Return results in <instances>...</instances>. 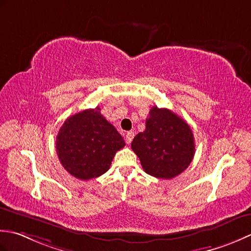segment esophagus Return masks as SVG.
Returning <instances> with one entry per match:
<instances>
[{
  "mask_svg": "<svg viewBox=\"0 0 251 251\" xmlns=\"http://www.w3.org/2000/svg\"><path fill=\"white\" fill-rule=\"evenodd\" d=\"M133 137H134V132H133V131L126 132V144H131Z\"/></svg>",
  "mask_w": 251,
  "mask_h": 251,
  "instance_id": "1",
  "label": "esophagus"
}]
</instances>
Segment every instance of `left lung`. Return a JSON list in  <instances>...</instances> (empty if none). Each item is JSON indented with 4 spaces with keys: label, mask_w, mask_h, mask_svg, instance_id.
<instances>
[{
    "label": "left lung",
    "mask_w": 251,
    "mask_h": 251,
    "mask_svg": "<svg viewBox=\"0 0 251 251\" xmlns=\"http://www.w3.org/2000/svg\"><path fill=\"white\" fill-rule=\"evenodd\" d=\"M144 171L158 178H173L190 166L195 155L194 135L185 121L167 108L154 106L145 131L131 143Z\"/></svg>",
    "instance_id": "1"
}]
</instances>
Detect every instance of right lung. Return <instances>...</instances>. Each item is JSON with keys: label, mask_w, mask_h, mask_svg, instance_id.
Wrapping results in <instances>:
<instances>
[{"label": "right lung", "mask_w": 251, "mask_h": 251, "mask_svg": "<svg viewBox=\"0 0 251 251\" xmlns=\"http://www.w3.org/2000/svg\"><path fill=\"white\" fill-rule=\"evenodd\" d=\"M86 109L66 119L56 136V152L71 176L88 181L104 175L116 152L126 143L119 132L100 114Z\"/></svg>", "instance_id": "add662e5"}]
</instances>
